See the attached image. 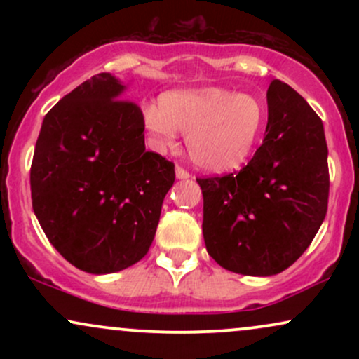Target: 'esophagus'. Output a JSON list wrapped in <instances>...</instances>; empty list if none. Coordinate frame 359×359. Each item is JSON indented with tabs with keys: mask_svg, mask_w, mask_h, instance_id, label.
I'll return each mask as SVG.
<instances>
[{
	"mask_svg": "<svg viewBox=\"0 0 359 359\" xmlns=\"http://www.w3.org/2000/svg\"><path fill=\"white\" fill-rule=\"evenodd\" d=\"M175 177L179 180H185V179H189V177H191V174H189L187 170H185V168H182V167H177L175 168Z\"/></svg>",
	"mask_w": 359,
	"mask_h": 359,
	"instance_id": "1",
	"label": "esophagus"
}]
</instances>
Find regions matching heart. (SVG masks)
I'll use <instances>...</instances> for the list:
<instances>
[{"instance_id":"obj_1","label":"heart","mask_w":359,"mask_h":359,"mask_svg":"<svg viewBox=\"0 0 359 359\" xmlns=\"http://www.w3.org/2000/svg\"><path fill=\"white\" fill-rule=\"evenodd\" d=\"M266 111L253 94L209 86L162 94L142 109V126L156 150L177 147L187 135L189 156L203 170L222 174L240 168L257 147Z\"/></svg>"}]
</instances>
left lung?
I'll list each match as a JSON object with an SVG mask.
<instances>
[{
    "instance_id": "1",
    "label": "left lung",
    "mask_w": 359,
    "mask_h": 359,
    "mask_svg": "<svg viewBox=\"0 0 359 359\" xmlns=\"http://www.w3.org/2000/svg\"><path fill=\"white\" fill-rule=\"evenodd\" d=\"M262 147L238 174L197 179L204 197L203 234L222 269L250 277L283 271L314 240L327 211L324 126L285 82L266 90Z\"/></svg>"
}]
</instances>
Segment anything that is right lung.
<instances>
[{
	"instance_id": "right-lung-1",
	"label": "right lung",
	"mask_w": 359,
	"mask_h": 359,
	"mask_svg": "<svg viewBox=\"0 0 359 359\" xmlns=\"http://www.w3.org/2000/svg\"><path fill=\"white\" fill-rule=\"evenodd\" d=\"M128 84L101 72L45 114L30 170L34 212L76 269L94 275L135 265L155 238L174 163L145 150L142 111Z\"/></svg>"
}]
</instances>
